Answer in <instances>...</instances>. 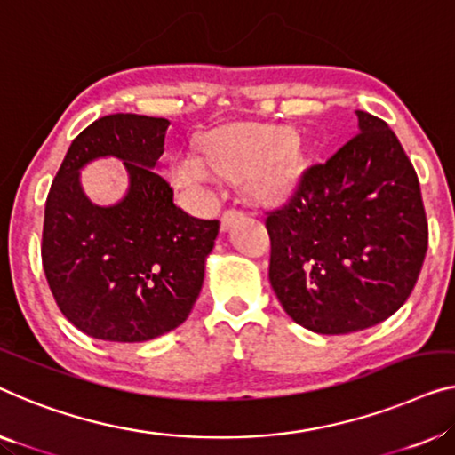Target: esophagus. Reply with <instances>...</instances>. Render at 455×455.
<instances>
[{
	"label": "esophagus",
	"instance_id": "1",
	"mask_svg": "<svg viewBox=\"0 0 455 455\" xmlns=\"http://www.w3.org/2000/svg\"><path fill=\"white\" fill-rule=\"evenodd\" d=\"M241 216H243V212H239V210H227V212H222V219H220L222 228H228L235 220H239Z\"/></svg>",
	"mask_w": 455,
	"mask_h": 455
}]
</instances>
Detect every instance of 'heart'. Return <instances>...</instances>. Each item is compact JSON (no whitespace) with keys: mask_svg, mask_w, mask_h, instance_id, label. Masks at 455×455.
Returning a JSON list of instances; mask_svg holds the SVG:
<instances>
[{"mask_svg":"<svg viewBox=\"0 0 455 455\" xmlns=\"http://www.w3.org/2000/svg\"><path fill=\"white\" fill-rule=\"evenodd\" d=\"M204 157L181 153L169 165V181L194 200H206L220 175H236L257 198L286 194L302 163L300 147L288 128L233 124L210 132L202 142Z\"/></svg>","mask_w":455,"mask_h":455,"instance_id":"heart-1","label":"heart"}]
</instances>
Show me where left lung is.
I'll list each match as a JSON object with an SVG mask.
<instances>
[{"label": "left lung", "mask_w": 455, "mask_h": 455, "mask_svg": "<svg viewBox=\"0 0 455 455\" xmlns=\"http://www.w3.org/2000/svg\"><path fill=\"white\" fill-rule=\"evenodd\" d=\"M357 132L308 167L269 210V282L304 329L345 335L406 302L421 274L425 208L415 167L384 120L357 110Z\"/></svg>", "instance_id": "left-lung-1"}]
</instances>
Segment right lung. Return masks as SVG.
I'll use <instances>...</instances> for the list:
<instances>
[{
    "label": "right lung",
    "mask_w": 455,
    "mask_h": 455,
    "mask_svg": "<svg viewBox=\"0 0 455 455\" xmlns=\"http://www.w3.org/2000/svg\"><path fill=\"white\" fill-rule=\"evenodd\" d=\"M169 120L110 114L71 142L44 206L43 267L60 313L79 331L140 343L186 321L202 290L219 220L194 219L173 202L159 157ZM116 156L127 194L98 207L80 189L87 162Z\"/></svg>",
    "instance_id": "obj_1"
}]
</instances>
